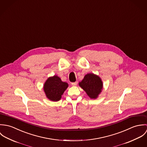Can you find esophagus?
Here are the masks:
<instances>
[{"label":"esophagus","mask_w":147,"mask_h":147,"mask_svg":"<svg viewBox=\"0 0 147 147\" xmlns=\"http://www.w3.org/2000/svg\"><path fill=\"white\" fill-rule=\"evenodd\" d=\"M72 86H76L77 84H78V82H74V83H71Z\"/></svg>","instance_id":"34e87169"}]
</instances>
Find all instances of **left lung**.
<instances>
[{"label": "left lung", "mask_w": 147, "mask_h": 147, "mask_svg": "<svg viewBox=\"0 0 147 147\" xmlns=\"http://www.w3.org/2000/svg\"><path fill=\"white\" fill-rule=\"evenodd\" d=\"M91 99H96L102 92L103 83L101 78L94 74L85 75L83 80L79 83Z\"/></svg>", "instance_id": "1"}]
</instances>
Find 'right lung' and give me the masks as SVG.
Instances as JSON below:
<instances>
[{
	"label": "right lung",
	"mask_w": 147,
	"mask_h": 147,
	"mask_svg": "<svg viewBox=\"0 0 147 147\" xmlns=\"http://www.w3.org/2000/svg\"><path fill=\"white\" fill-rule=\"evenodd\" d=\"M68 84L63 82L57 75L49 78L43 85V90L48 99L52 101H58L68 88Z\"/></svg>",
	"instance_id": "obj_1"
}]
</instances>
